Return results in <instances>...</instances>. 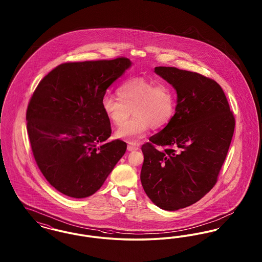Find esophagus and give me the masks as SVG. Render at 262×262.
Wrapping results in <instances>:
<instances>
[{
	"instance_id": "obj_1",
	"label": "esophagus",
	"mask_w": 262,
	"mask_h": 262,
	"mask_svg": "<svg viewBox=\"0 0 262 262\" xmlns=\"http://www.w3.org/2000/svg\"><path fill=\"white\" fill-rule=\"evenodd\" d=\"M138 149H139V147L136 145V144H134V143H128L127 144V150L128 151H137Z\"/></svg>"
}]
</instances>
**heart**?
<instances>
[{
    "instance_id": "obj_1",
    "label": "heart",
    "mask_w": 262,
    "mask_h": 262,
    "mask_svg": "<svg viewBox=\"0 0 262 262\" xmlns=\"http://www.w3.org/2000/svg\"><path fill=\"white\" fill-rule=\"evenodd\" d=\"M118 98L105 95L101 100L102 110L116 126L124 125L133 114L135 117L116 132V137L137 141L150 127L160 128L174 117L177 96L168 84H157L144 77H133L117 89Z\"/></svg>"
}]
</instances>
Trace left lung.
Masks as SVG:
<instances>
[{
	"label": "left lung",
	"instance_id": "1",
	"mask_svg": "<svg viewBox=\"0 0 262 262\" xmlns=\"http://www.w3.org/2000/svg\"><path fill=\"white\" fill-rule=\"evenodd\" d=\"M177 92L173 119L142 145L140 181L150 200L174 211L202 199L217 182L235 129L221 86L198 73L156 67ZM163 146L156 150L154 144Z\"/></svg>",
	"mask_w": 262,
	"mask_h": 262
}]
</instances>
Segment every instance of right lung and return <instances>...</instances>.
<instances>
[{"mask_svg": "<svg viewBox=\"0 0 262 262\" xmlns=\"http://www.w3.org/2000/svg\"><path fill=\"white\" fill-rule=\"evenodd\" d=\"M130 67L126 58L66 62L35 89L26 112L28 137L40 171L62 194L92 195L124 156L125 142L107 140L112 130L101 100Z\"/></svg>", "mask_w": 262, "mask_h": 262, "instance_id": "right-lung-1", "label": "right lung"}]
</instances>
